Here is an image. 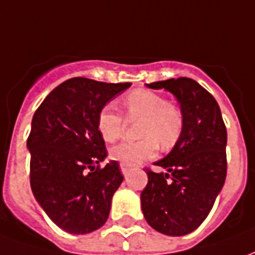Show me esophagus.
I'll return each instance as SVG.
<instances>
[{
  "label": "esophagus",
  "instance_id": "1",
  "mask_svg": "<svg viewBox=\"0 0 255 255\" xmlns=\"http://www.w3.org/2000/svg\"><path fill=\"white\" fill-rule=\"evenodd\" d=\"M120 169H122V173L124 176H127V173L129 172V166L126 165V164H120Z\"/></svg>",
  "mask_w": 255,
  "mask_h": 255
}]
</instances>
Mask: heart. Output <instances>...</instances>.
<instances>
[{
    "label": "heart",
    "mask_w": 255,
    "mask_h": 255,
    "mask_svg": "<svg viewBox=\"0 0 255 255\" xmlns=\"http://www.w3.org/2000/svg\"><path fill=\"white\" fill-rule=\"evenodd\" d=\"M123 105L129 120H142L138 127L142 139L112 147L113 160L135 166L155 157L158 143L162 149H171L176 144L184 126L183 113L176 105L149 90H133L126 95ZM97 129L106 142H115L124 129V119L111 106H104L97 116Z\"/></svg>",
    "instance_id": "b5f03b06"
}]
</instances>
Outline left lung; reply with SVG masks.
Listing matches in <instances>:
<instances>
[{"label":"left lung","mask_w":255,"mask_h":255,"mask_svg":"<svg viewBox=\"0 0 255 255\" xmlns=\"http://www.w3.org/2000/svg\"><path fill=\"white\" fill-rule=\"evenodd\" d=\"M176 97L183 132L169 154L154 162L164 171L146 169L149 182L140 192L142 212L151 228L183 236L208 217L227 176V128L213 95L195 80L168 79L147 84Z\"/></svg>","instance_id":"8db88e82"}]
</instances>
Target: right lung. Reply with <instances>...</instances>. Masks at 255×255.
Here are the masks:
<instances>
[{"label":"right lung","mask_w":255,"mask_h":255,"mask_svg":"<svg viewBox=\"0 0 255 255\" xmlns=\"http://www.w3.org/2000/svg\"><path fill=\"white\" fill-rule=\"evenodd\" d=\"M129 86L68 79L32 117L27 139L31 190L49 219L65 232L90 234L109 217L112 197L124 177L117 161L100 168L108 151L97 116Z\"/></svg>","instance_id":"1"}]
</instances>
